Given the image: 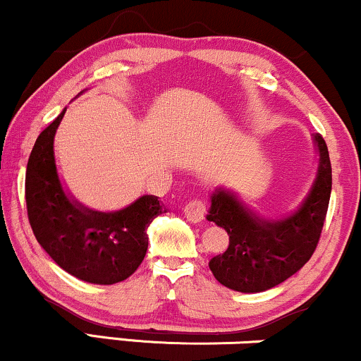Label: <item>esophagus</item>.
Wrapping results in <instances>:
<instances>
[{
	"label": "esophagus",
	"instance_id": "esophagus-1",
	"mask_svg": "<svg viewBox=\"0 0 361 361\" xmlns=\"http://www.w3.org/2000/svg\"><path fill=\"white\" fill-rule=\"evenodd\" d=\"M184 212H185V217L195 224V222H201L204 217H206L207 206L202 199H192V201L184 207Z\"/></svg>",
	"mask_w": 361,
	"mask_h": 361
}]
</instances>
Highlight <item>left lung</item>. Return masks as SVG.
I'll return each instance as SVG.
<instances>
[{
    "label": "left lung",
    "instance_id": "left-lung-1",
    "mask_svg": "<svg viewBox=\"0 0 361 361\" xmlns=\"http://www.w3.org/2000/svg\"><path fill=\"white\" fill-rule=\"evenodd\" d=\"M314 142L319 152L317 179L301 206L283 219H262L231 190L212 192L207 219L226 229L229 246L209 261V268L226 288L241 293L266 291L286 281L313 256L331 194L326 142L319 133Z\"/></svg>",
    "mask_w": 361,
    "mask_h": 361
}]
</instances>
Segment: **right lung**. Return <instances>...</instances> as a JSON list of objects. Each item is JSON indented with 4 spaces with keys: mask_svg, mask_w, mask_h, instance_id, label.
Instances as JSON below:
<instances>
[{
    "mask_svg": "<svg viewBox=\"0 0 361 361\" xmlns=\"http://www.w3.org/2000/svg\"><path fill=\"white\" fill-rule=\"evenodd\" d=\"M66 112L39 133L26 166L25 197L35 238L66 273L93 284H115L144 261L147 228L167 212L155 195H142L115 212L82 206L61 185L56 171V128Z\"/></svg>",
    "mask_w": 361,
    "mask_h": 361,
    "instance_id": "1",
    "label": "right lung"
}]
</instances>
